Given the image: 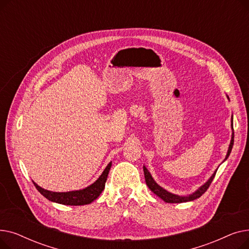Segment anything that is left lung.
I'll return each instance as SVG.
<instances>
[{
	"label": "left lung",
	"mask_w": 249,
	"mask_h": 249,
	"mask_svg": "<svg viewBox=\"0 0 249 249\" xmlns=\"http://www.w3.org/2000/svg\"><path fill=\"white\" fill-rule=\"evenodd\" d=\"M233 121V120H232ZM232 126H233V123H232ZM233 143H234V133H232V138H231V142H230V145H229V149H228V152H227V155H226V159H228V156L232 150V147H233ZM143 172H144V178H145V181H146V185L148 186L149 190L154 193L156 196H159V197L160 199H162L164 202L166 203H184V202H189V201H193V200H196L200 198L201 196L209 189V187H210L212 180L214 179L215 178V175L217 173V171L213 174V176L209 178V180L206 182L205 185H203L198 191H196L195 193H193L192 195L190 196H187V197H179V196L178 195H174L172 193H168L167 191H165L164 189H162L160 186H159L156 182L153 180L151 175L149 174V172L147 171V168L145 166H143Z\"/></svg>",
	"instance_id": "left-lung-1"
}]
</instances>
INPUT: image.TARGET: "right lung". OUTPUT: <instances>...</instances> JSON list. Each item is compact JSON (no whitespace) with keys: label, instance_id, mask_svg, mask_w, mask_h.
<instances>
[{"label":"right lung","instance_id":"1","mask_svg":"<svg viewBox=\"0 0 249 249\" xmlns=\"http://www.w3.org/2000/svg\"><path fill=\"white\" fill-rule=\"evenodd\" d=\"M111 165H112V162H110L107 165V167L105 168V171L103 172L101 177L94 182L93 185H90L89 187L81 191L55 193V192L46 191L39 187L38 185H36L35 182H33V184L35 188L38 190V192L42 196H44V197L49 201L62 204V205H70V206L88 205V204H90L93 201H95L105 189V184H106Z\"/></svg>","mask_w":249,"mask_h":249}]
</instances>
